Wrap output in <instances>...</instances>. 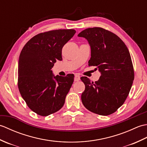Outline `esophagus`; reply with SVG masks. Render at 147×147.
Masks as SVG:
<instances>
[{"mask_svg":"<svg viewBox=\"0 0 147 147\" xmlns=\"http://www.w3.org/2000/svg\"><path fill=\"white\" fill-rule=\"evenodd\" d=\"M80 80V76L78 75V74H75L74 76V82H78Z\"/></svg>","mask_w":147,"mask_h":147,"instance_id":"obj_1","label":"esophagus"}]
</instances>
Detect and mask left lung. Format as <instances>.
<instances>
[{"label": "left lung", "instance_id": "obj_1", "mask_svg": "<svg viewBox=\"0 0 147 147\" xmlns=\"http://www.w3.org/2000/svg\"><path fill=\"white\" fill-rule=\"evenodd\" d=\"M78 36L85 38L90 45L88 65L101 73L95 83L81 78L85 85L83 104L95 114L110 115L124 104L132 86L135 73L129 52L119 37L102 28H87Z\"/></svg>", "mask_w": 147, "mask_h": 147}]
</instances>
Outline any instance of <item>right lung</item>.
<instances>
[{
  "instance_id": "right-lung-1",
  "label": "right lung",
  "mask_w": 147,
  "mask_h": 147,
  "mask_svg": "<svg viewBox=\"0 0 147 147\" xmlns=\"http://www.w3.org/2000/svg\"><path fill=\"white\" fill-rule=\"evenodd\" d=\"M75 33L69 29L39 33L21 52L18 88L28 107L42 116L60 110L74 82V74L54 76L51 69L57 60L62 61V49Z\"/></svg>"
}]
</instances>
